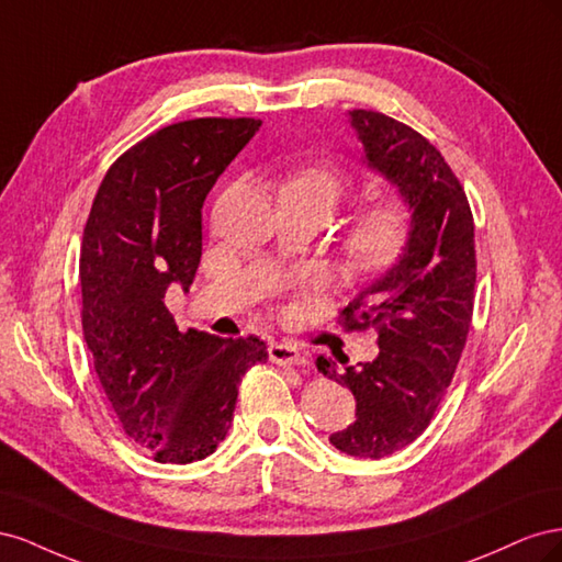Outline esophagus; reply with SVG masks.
I'll use <instances>...</instances> for the list:
<instances>
[{
	"label": "esophagus",
	"mask_w": 562,
	"mask_h": 562,
	"mask_svg": "<svg viewBox=\"0 0 562 562\" xmlns=\"http://www.w3.org/2000/svg\"><path fill=\"white\" fill-rule=\"evenodd\" d=\"M269 359L279 366H304L307 363V356H304L297 347L288 342H274L269 347Z\"/></svg>",
	"instance_id": "1"
}]
</instances>
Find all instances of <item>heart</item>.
<instances>
[{"instance_id": "obj_1", "label": "heart", "mask_w": 562, "mask_h": 562, "mask_svg": "<svg viewBox=\"0 0 562 562\" xmlns=\"http://www.w3.org/2000/svg\"><path fill=\"white\" fill-rule=\"evenodd\" d=\"M314 190L328 211L351 192V180L335 166H307L291 180ZM415 232V211L405 199L372 201L351 217L342 239V262L353 277H372L401 260Z\"/></svg>"}]
</instances>
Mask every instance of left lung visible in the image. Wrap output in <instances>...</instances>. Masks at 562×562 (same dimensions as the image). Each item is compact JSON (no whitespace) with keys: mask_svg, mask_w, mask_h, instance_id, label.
<instances>
[{"mask_svg":"<svg viewBox=\"0 0 562 562\" xmlns=\"http://www.w3.org/2000/svg\"><path fill=\"white\" fill-rule=\"evenodd\" d=\"M368 166L398 187L415 211L401 260L339 312L345 330H378L375 361L337 370L318 356L328 380L351 389L356 422L330 436L351 457L382 459L417 440L452 382L473 316V213L443 155L394 116L351 110Z\"/></svg>","mask_w":562,"mask_h":562,"instance_id":"1","label":"left lung"}]
</instances>
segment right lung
Here are the masks:
<instances>
[{
    "label": "right lung",
    "instance_id": "1",
    "mask_svg": "<svg viewBox=\"0 0 562 562\" xmlns=\"http://www.w3.org/2000/svg\"><path fill=\"white\" fill-rule=\"evenodd\" d=\"M260 126L199 116L149 133L110 166L83 227V339L124 434L161 464L213 454L241 378L267 361L260 337L180 333L164 304L171 283L192 285L203 201Z\"/></svg>",
    "mask_w": 562,
    "mask_h": 562
}]
</instances>
